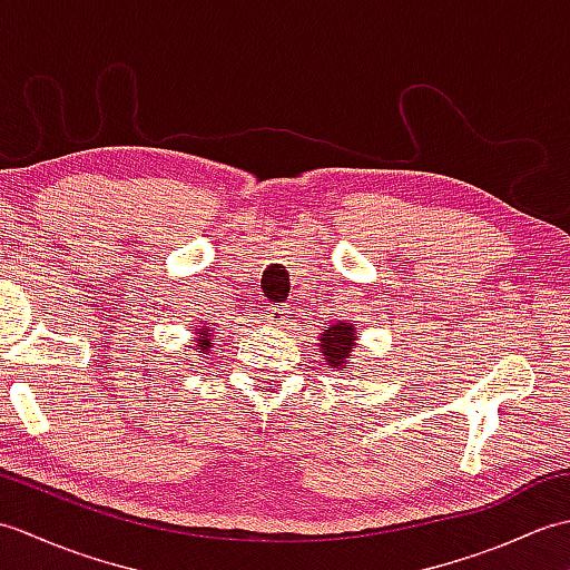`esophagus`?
<instances>
[{"label":"esophagus","instance_id":"1","mask_svg":"<svg viewBox=\"0 0 570 570\" xmlns=\"http://www.w3.org/2000/svg\"><path fill=\"white\" fill-rule=\"evenodd\" d=\"M266 323L269 325H276V328H284V325L292 321V311H288L286 306H269L266 308Z\"/></svg>","mask_w":570,"mask_h":570}]
</instances>
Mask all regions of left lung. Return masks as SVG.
<instances>
[{"label":"left lung","mask_w":570,"mask_h":570,"mask_svg":"<svg viewBox=\"0 0 570 570\" xmlns=\"http://www.w3.org/2000/svg\"><path fill=\"white\" fill-rule=\"evenodd\" d=\"M355 341H357L355 325H347V323L331 325V328L325 331L323 337H321V350H323L325 362H328L331 367H337V370L353 367L347 362V357H350V353H353Z\"/></svg>","instance_id":"1"}]
</instances>
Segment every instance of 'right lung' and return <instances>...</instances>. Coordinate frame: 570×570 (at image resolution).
<instances>
[{
	"label": "right lung",
	"mask_w": 570,
	"mask_h": 570,
	"mask_svg": "<svg viewBox=\"0 0 570 570\" xmlns=\"http://www.w3.org/2000/svg\"><path fill=\"white\" fill-rule=\"evenodd\" d=\"M198 335H200V341H198V353L203 350V353H208V350L213 347V343H210V331H208V325H198Z\"/></svg>",
	"instance_id": "1"
}]
</instances>
